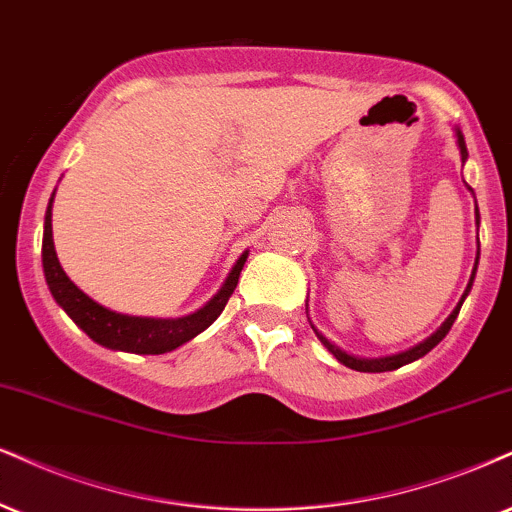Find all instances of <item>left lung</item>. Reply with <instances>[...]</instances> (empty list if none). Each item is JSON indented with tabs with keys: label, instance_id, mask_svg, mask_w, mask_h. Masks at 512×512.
Returning <instances> with one entry per match:
<instances>
[{
	"label": "left lung",
	"instance_id": "1",
	"mask_svg": "<svg viewBox=\"0 0 512 512\" xmlns=\"http://www.w3.org/2000/svg\"><path fill=\"white\" fill-rule=\"evenodd\" d=\"M456 137H458V149H460V159H468V147H465V140H463V132L460 130H456ZM477 204V201H475ZM475 220H477V227H479V211H477V206H475ZM477 263H479V251H477V258H475V268H472V275H470V282H468V287H465V294H463V299L458 301V306L453 308V313L449 315V318L444 320V325L439 327L437 332L432 334V337H427L425 342L422 344H418V346H413V349H408V351H403V353H396V356H387V358H356V356H351V353H346V351H342L339 349L337 344H332L330 339L325 337L323 332H318L313 327V332L318 334V339L320 342L325 344V349L332 353L334 358H337L339 363L342 365H346V368H351V370H358V372H387V370H396V368H401V365H406V363H413V361H418V358H422L425 356V353H430L434 346H437L441 339L446 337V334H449V330H451V325L456 323V318H458V313H460V306H463V301H465V296H468V292L472 289V282H475V273H477Z\"/></svg>",
	"mask_w": 512,
	"mask_h": 512
}]
</instances>
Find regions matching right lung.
<instances>
[{
	"mask_svg": "<svg viewBox=\"0 0 512 512\" xmlns=\"http://www.w3.org/2000/svg\"><path fill=\"white\" fill-rule=\"evenodd\" d=\"M52 199H49L47 213H44V235H42V268L44 277H47V287L52 292L54 301L63 311L71 315V320L80 327L87 337L94 339L97 344L106 346V349L116 351H128V353H166L182 346L189 339L197 337L199 332H204L208 325H213V320L223 313V308L235 292L239 273H242L246 256L249 251H244L235 263V268L230 270L223 287L218 289V294L204 308H199L197 313L185 315V318H137V315H123L116 311H109L102 304L90 299L82 289H78L71 282V277L63 273L59 258L54 251V239H52Z\"/></svg>",
	"mask_w": 512,
	"mask_h": 512,
	"instance_id": "add662e5",
	"label": "right lung"
}]
</instances>
